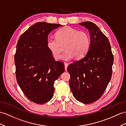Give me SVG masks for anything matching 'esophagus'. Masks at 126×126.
<instances>
[{
    "label": "esophagus",
    "instance_id": "34e87169",
    "mask_svg": "<svg viewBox=\"0 0 126 126\" xmlns=\"http://www.w3.org/2000/svg\"><path fill=\"white\" fill-rule=\"evenodd\" d=\"M68 66V64L67 63H65V69L66 70H67V67Z\"/></svg>",
    "mask_w": 126,
    "mask_h": 126
}]
</instances>
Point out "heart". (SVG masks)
I'll list each match as a JSON object with an SVG mask.
<instances>
[{
  "instance_id": "obj_1",
  "label": "heart",
  "mask_w": 126,
  "mask_h": 126,
  "mask_svg": "<svg viewBox=\"0 0 126 126\" xmlns=\"http://www.w3.org/2000/svg\"><path fill=\"white\" fill-rule=\"evenodd\" d=\"M64 45L66 51L62 56V59L69 61L74 57L81 59L89 50L90 36L86 32L65 26L56 32V38H48L47 41V48L56 60L61 58L63 51L62 45Z\"/></svg>"
}]
</instances>
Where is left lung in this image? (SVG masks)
<instances>
[{
  "label": "left lung",
  "instance_id": "1",
  "mask_svg": "<svg viewBox=\"0 0 126 126\" xmlns=\"http://www.w3.org/2000/svg\"><path fill=\"white\" fill-rule=\"evenodd\" d=\"M89 30L90 45L84 58L67 67L70 75L69 85L74 96L79 102L90 104L103 94L112 74L113 55L107 37L94 23H79Z\"/></svg>",
  "mask_w": 126,
  "mask_h": 126
}]
</instances>
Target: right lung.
<instances>
[{"mask_svg": "<svg viewBox=\"0 0 126 126\" xmlns=\"http://www.w3.org/2000/svg\"><path fill=\"white\" fill-rule=\"evenodd\" d=\"M61 26L37 22L18 40L14 56L16 80L27 98L36 104L51 99L54 81L65 71L63 63L55 60L47 47L49 33Z\"/></svg>", "mask_w": 126, "mask_h": 126, "instance_id": "add662e5", "label": "right lung"}]
</instances>
